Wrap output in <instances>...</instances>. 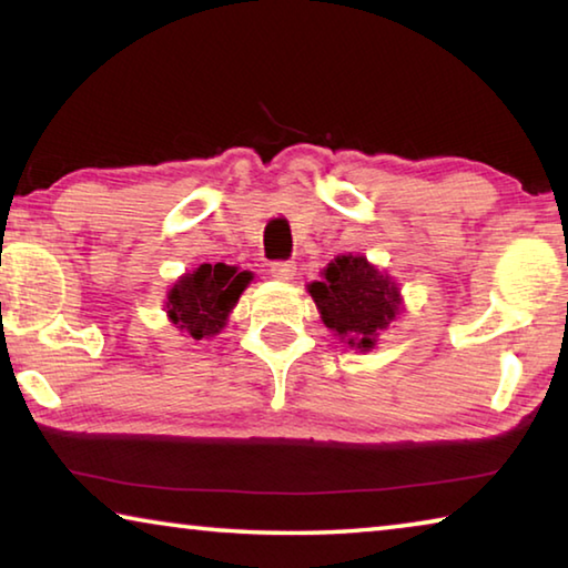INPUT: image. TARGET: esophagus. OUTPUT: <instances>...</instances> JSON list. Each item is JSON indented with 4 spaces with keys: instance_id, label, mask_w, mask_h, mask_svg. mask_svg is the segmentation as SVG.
I'll use <instances>...</instances> for the list:
<instances>
[{
    "instance_id": "obj_1",
    "label": "esophagus",
    "mask_w": 568,
    "mask_h": 568,
    "mask_svg": "<svg viewBox=\"0 0 568 568\" xmlns=\"http://www.w3.org/2000/svg\"><path fill=\"white\" fill-rule=\"evenodd\" d=\"M295 273H297V267L293 261H281V263L271 265V275L275 277V281H293Z\"/></svg>"
}]
</instances>
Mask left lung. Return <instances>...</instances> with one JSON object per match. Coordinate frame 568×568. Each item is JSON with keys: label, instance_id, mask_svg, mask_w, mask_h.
Wrapping results in <instances>:
<instances>
[{"label": "left lung", "instance_id": "obj_1", "mask_svg": "<svg viewBox=\"0 0 568 568\" xmlns=\"http://www.w3.org/2000/svg\"><path fill=\"white\" fill-rule=\"evenodd\" d=\"M325 328L361 353L376 348L383 331L403 311L398 283L365 255H338L307 285Z\"/></svg>", "mask_w": 568, "mask_h": 568}]
</instances>
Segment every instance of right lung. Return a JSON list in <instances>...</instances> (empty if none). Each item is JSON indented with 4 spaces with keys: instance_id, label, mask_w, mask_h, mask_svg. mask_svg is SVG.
Listing matches in <instances>:
<instances>
[{
    "instance_id": "right-lung-1",
    "label": "right lung",
    "mask_w": 568,
    "mask_h": 568,
    "mask_svg": "<svg viewBox=\"0 0 568 568\" xmlns=\"http://www.w3.org/2000/svg\"><path fill=\"white\" fill-rule=\"evenodd\" d=\"M253 281L250 271L235 265L203 263L182 273L168 291V321L192 341H210L223 333L240 295Z\"/></svg>"
}]
</instances>
